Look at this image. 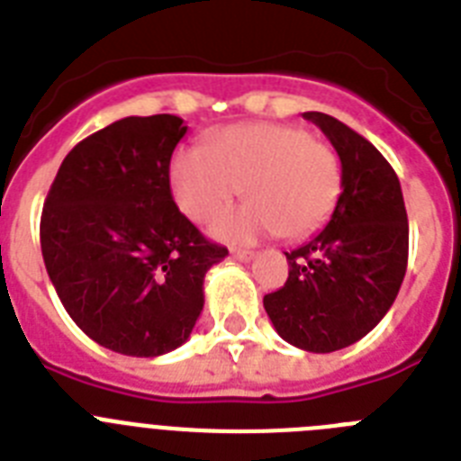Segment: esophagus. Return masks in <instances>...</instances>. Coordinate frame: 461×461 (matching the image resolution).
<instances>
[{
  "label": "esophagus",
  "instance_id": "esophagus-1",
  "mask_svg": "<svg viewBox=\"0 0 461 461\" xmlns=\"http://www.w3.org/2000/svg\"><path fill=\"white\" fill-rule=\"evenodd\" d=\"M254 251H249V249H233V258H238V260H242V263H247V260H251L254 258Z\"/></svg>",
  "mask_w": 461,
  "mask_h": 461
}]
</instances>
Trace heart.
<instances>
[{
	"label": "heart",
	"mask_w": 461,
	"mask_h": 461,
	"mask_svg": "<svg viewBox=\"0 0 461 461\" xmlns=\"http://www.w3.org/2000/svg\"><path fill=\"white\" fill-rule=\"evenodd\" d=\"M173 198L191 221H207L242 189L247 205L212 221L214 238L251 242L267 233L304 238L323 226L341 194V161L330 142L276 122L221 129L205 149L170 161Z\"/></svg>",
	"instance_id": "obj_1"
}]
</instances>
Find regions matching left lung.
<instances>
[{"mask_svg": "<svg viewBox=\"0 0 461 461\" xmlns=\"http://www.w3.org/2000/svg\"><path fill=\"white\" fill-rule=\"evenodd\" d=\"M341 161V194L328 226L286 251L288 279L263 297L279 337L332 353L372 332L393 307L409 260V219L393 166L367 138L325 113H304Z\"/></svg>", "mask_w": 461, "mask_h": 461, "instance_id": "8db88e82", "label": "left lung"}]
</instances>
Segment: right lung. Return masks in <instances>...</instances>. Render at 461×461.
<instances>
[{"label":"right lung","mask_w":461,"mask_h":461,"mask_svg":"<svg viewBox=\"0 0 461 461\" xmlns=\"http://www.w3.org/2000/svg\"><path fill=\"white\" fill-rule=\"evenodd\" d=\"M186 126L175 115L124 117L62 161L41 214L48 276L89 339L157 357L189 339L207 270L228 256L170 194V157Z\"/></svg>","instance_id":"right-lung-1"}]
</instances>
